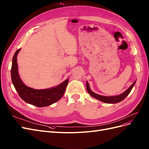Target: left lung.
Wrapping results in <instances>:
<instances>
[{
    "label": "left lung",
    "instance_id": "obj_1",
    "mask_svg": "<svg viewBox=\"0 0 149 149\" xmlns=\"http://www.w3.org/2000/svg\"><path fill=\"white\" fill-rule=\"evenodd\" d=\"M136 81H134V82L130 86V87H129L127 90H126L125 92H123V93L120 94L119 95H116V96H111V97H106V96L100 95L98 94H97V93L93 92L90 88V86H89L88 81H87V85H86V87H87V90L88 93L93 98L97 99V100L101 101V102H104V103L113 104V103H116L121 102L122 100H123L124 98H125L129 94V93L131 92V90L132 89L134 85H135V84H136Z\"/></svg>",
    "mask_w": 149,
    "mask_h": 149
}]
</instances>
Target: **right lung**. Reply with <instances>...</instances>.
Here are the masks:
<instances>
[{
	"label": "right lung",
	"mask_w": 149,
	"mask_h": 149,
	"mask_svg": "<svg viewBox=\"0 0 149 149\" xmlns=\"http://www.w3.org/2000/svg\"><path fill=\"white\" fill-rule=\"evenodd\" d=\"M20 49H18L14 54L11 69L12 81L20 97L26 103L38 107H47L59 100L65 92L68 79L56 87L50 88L36 90L27 87L22 81L18 72L17 57Z\"/></svg>",
	"instance_id": "obj_1"
}]
</instances>
